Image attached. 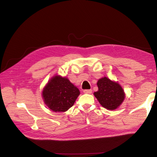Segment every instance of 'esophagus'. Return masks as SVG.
<instances>
[{"mask_svg": "<svg viewBox=\"0 0 157 157\" xmlns=\"http://www.w3.org/2000/svg\"><path fill=\"white\" fill-rule=\"evenodd\" d=\"M84 94H90L92 93V90L91 89H85V90H84Z\"/></svg>", "mask_w": 157, "mask_h": 157, "instance_id": "34e87169", "label": "esophagus"}]
</instances>
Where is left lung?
Masks as SVG:
<instances>
[{"mask_svg": "<svg viewBox=\"0 0 157 157\" xmlns=\"http://www.w3.org/2000/svg\"><path fill=\"white\" fill-rule=\"evenodd\" d=\"M97 85L98 90L94 95L103 107L113 111L120 107L125 98V94L118 82L104 77L98 79Z\"/></svg>", "mask_w": 157, "mask_h": 157, "instance_id": "8db88e82", "label": "left lung"}]
</instances>
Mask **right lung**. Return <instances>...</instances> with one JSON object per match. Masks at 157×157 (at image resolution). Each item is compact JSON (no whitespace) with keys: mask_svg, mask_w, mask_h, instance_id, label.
I'll use <instances>...</instances> for the list:
<instances>
[{"mask_svg":"<svg viewBox=\"0 0 157 157\" xmlns=\"http://www.w3.org/2000/svg\"><path fill=\"white\" fill-rule=\"evenodd\" d=\"M79 89L67 78L55 75L48 82L42 91L44 102L54 112H64L74 105Z\"/></svg>","mask_w":157,"mask_h":157,"instance_id":"right-lung-1","label":"right lung"}]
</instances>
